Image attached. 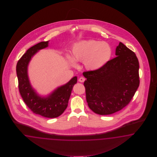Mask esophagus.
<instances>
[{"instance_id": "esophagus-1", "label": "esophagus", "mask_w": 157, "mask_h": 157, "mask_svg": "<svg viewBox=\"0 0 157 157\" xmlns=\"http://www.w3.org/2000/svg\"><path fill=\"white\" fill-rule=\"evenodd\" d=\"M85 81V78H83V77H81L79 79V81L80 82H84Z\"/></svg>"}]
</instances>
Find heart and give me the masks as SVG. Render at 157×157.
I'll return each mask as SVG.
<instances>
[{"label": "heart", "instance_id": "obj_1", "mask_svg": "<svg viewBox=\"0 0 157 157\" xmlns=\"http://www.w3.org/2000/svg\"><path fill=\"white\" fill-rule=\"evenodd\" d=\"M112 52V48L109 44L94 40L82 41L75 44L72 48L74 60L83 62L86 68L91 71L104 67L109 62ZM67 59L73 66H76L71 57L68 56Z\"/></svg>", "mask_w": 157, "mask_h": 157}]
</instances>
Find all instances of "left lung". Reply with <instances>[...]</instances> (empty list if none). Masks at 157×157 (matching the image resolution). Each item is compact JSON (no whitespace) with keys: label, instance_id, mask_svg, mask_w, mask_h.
<instances>
[{"label":"left lung","instance_id":"1","mask_svg":"<svg viewBox=\"0 0 157 157\" xmlns=\"http://www.w3.org/2000/svg\"><path fill=\"white\" fill-rule=\"evenodd\" d=\"M117 57L94 71L83 72L86 101L94 113L113 114L132 100L139 86V64L135 53L123 43L116 49Z\"/></svg>","mask_w":157,"mask_h":157}]
</instances>
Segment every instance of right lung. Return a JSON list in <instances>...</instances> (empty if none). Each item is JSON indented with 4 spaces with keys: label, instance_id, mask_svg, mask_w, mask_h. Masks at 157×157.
Wrapping results in <instances>:
<instances>
[{
    "label": "right lung",
    "instance_id": "right-lung-1",
    "mask_svg": "<svg viewBox=\"0 0 157 157\" xmlns=\"http://www.w3.org/2000/svg\"><path fill=\"white\" fill-rule=\"evenodd\" d=\"M48 46V41H43L30 48L18 60L16 71L20 94L29 108L35 114L55 118L60 116L66 109L72 88L77 82V77L74 76L47 97H41L37 94L29 80L28 66L34 54Z\"/></svg>",
    "mask_w": 157,
    "mask_h": 157
}]
</instances>
